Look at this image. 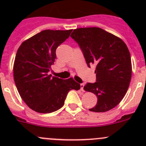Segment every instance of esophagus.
<instances>
[{
    "label": "esophagus",
    "mask_w": 146,
    "mask_h": 146,
    "mask_svg": "<svg viewBox=\"0 0 146 146\" xmlns=\"http://www.w3.org/2000/svg\"><path fill=\"white\" fill-rule=\"evenodd\" d=\"M84 86H85V85H84V83H81V84H80V89H81L82 91H84V90H83Z\"/></svg>",
    "instance_id": "1"
}]
</instances>
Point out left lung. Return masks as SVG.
<instances>
[{
	"mask_svg": "<svg viewBox=\"0 0 146 146\" xmlns=\"http://www.w3.org/2000/svg\"><path fill=\"white\" fill-rule=\"evenodd\" d=\"M70 36L80 46L88 67L96 65V82L84 86L98 98L96 105L89 110H111L125 96L131 78V60L126 44L100 27L78 28Z\"/></svg>",
	"mask_w": 146,
	"mask_h": 146,
	"instance_id": "obj_1",
	"label": "left lung"
}]
</instances>
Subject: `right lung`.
I'll return each instance as SVG.
<instances>
[{
	"label": "right lung",
	"mask_w": 146,
	"mask_h": 146,
	"mask_svg": "<svg viewBox=\"0 0 146 146\" xmlns=\"http://www.w3.org/2000/svg\"><path fill=\"white\" fill-rule=\"evenodd\" d=\"M71 32L46 29L23 42L17 50L13 66L15 83L23 101L36 112L59 110L69 91L80 88L72 78L64 80L48 74L56 58L57 47Z\"/></svg>",
	"instance_id": "obj_1"
}]
</instances>
